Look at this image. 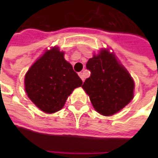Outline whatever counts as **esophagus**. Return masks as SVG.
Segmentation results:
<instances>
[{
	"label": "esophagus",
	"instance_id": "obj_1",
	"mask_svg": "<svg viewBox=\"0 0 158 158\" xmlns=\"http://www.w3.org/2000/svg\"><path fill=\"white\" fill-rule=\"evenodd\" d=\"M79 77H80V79H82L83 81H84V80H85V78H84V75H83V73H79Z\"/></svg>",
	"mask_w": 158,
	"mask_h": 158
}]
</instances>
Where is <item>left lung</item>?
Instances as JSON below:
<instances>
[{
    "instance_id": "obj_1",
    "label": "left lung",
    "mask_w": 158,
    "mask_h": 158,
    "mask_svg": "<svg viewBox=\"0 0 158 158\" xmlns=\"http://www.w3.org/2000/svg\"><path fill=\"white\" fill-rule=\"evenodd\" d=\"M90 76L82 85L96 112L111 116L127 106L134 97L135 83L129 72L106 49L86 63Z\"/></svg>"
}]
</instances>
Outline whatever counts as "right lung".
Masks as SVG:
<instances>
[{
	"label": "right lung",
	"mask_w": 158,
	"mask_h": 158,
	"mask_svg": "<svg viewBox=\"0 0 158 158\" xmlns=\"http://www.w3.org/2000/svg\"><path fill=\"white\" fill-rule=\"evenodd\" d=\"M82 83L64 58V52L56 46L46 51L31 66L24 78L29 98L46 113L62 109L73 90Z\"/></svg>",
	"instance_id": "obj_1"
}]
</instances>
